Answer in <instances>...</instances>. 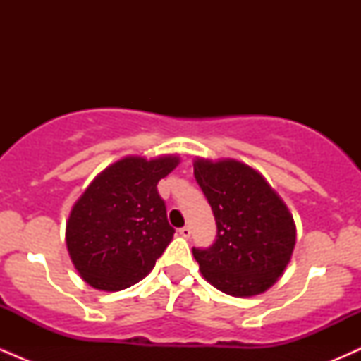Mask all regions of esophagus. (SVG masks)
Listing matches in <instances>:
<instances>
[{
	"label": "esophagus",
	"mask_w": 361,
	"mask_h": 361,
	"mask_svg": "<svg viewBox=\"0 0 361 361\" xmlns=\"http://www.w3.org/2000/svg\"><path fill=\"white\" fill-rule=\"evenodd\" d=\"M180 235H183V238H190V235H192V229H190L188 226L181 227V229H180Z\"/></svg>",
	"instance_id": "esophagus-1"
}]
</instances>
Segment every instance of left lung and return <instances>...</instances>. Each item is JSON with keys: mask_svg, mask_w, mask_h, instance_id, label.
Returning <instances> with one entry per match:
<instances>
[{"mask_svg": "<svg viewBox=\"0 0 361 361\" xmlns=\"http://www.w3.org/2000/svg\"><path fill=\"white\" fill-rule=\"evenodd\" d=\"M193 175L217 224L212 246L193 247L202 275L227 295L267 292L283 275L295 247V224L287 205L241 161L197 157Z\"/></svg>", "mask_w": 361, "mask_h": 361, "instance_id": "obj_1", "label": "left lung"}]
</instances>
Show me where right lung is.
Segmentation results:
<instances>
[{
	"instance_id": "obj_1",
	"label": "right lung",
	"mask_w": 361,
	"mask_h": 361,
	"mask_svg": "<svg viewBox=\"0 0 361 361\" xmlns=\"http://www.w3.org/2000/svg\"><path fill=\"white\" fill-rule=\"evenodd\" d=\"M178 163V156H127L103 169L78 198L66 224V244L86 283L117 292L154 268L175 234L157 181Z\"/></svg>"
}]
</instances>
